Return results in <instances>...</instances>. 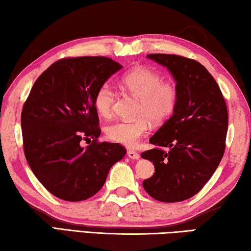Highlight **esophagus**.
Returning a JSON list of instances; mask_svg holds the SVG:
<instances>
[{"instance_id": "obj_1", "label": "esophagus", "mask_w": 251, "mask_h": 251, "mask_svg": "<svg viewBox=\"0 0 251 251\" xmlns=\"http://www.w3.org/2000/svg\"><path fill=\"white\" fill-rule=\"evenodd\" d=\"M128 156L130 157V159H132V160H139V159H140V154H139V153L133 151V150L128 151Z\"/></svg>"}]
</instances>
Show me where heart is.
<instances>
[{"mask_svg":"<svg viewBox=\"0 0 251 251\" xmlns=\"http://www.w3.org/2000/svg\"><path fill=\"white\" fill-rule=\"evenodd\" d=\"M122 87L135 98L140 99L138 120H120L107 128V137L122 146L132 148L140 138L148 133L150 121L161 123L172 116L177 103V90L172 82L162 81L159 74L148 68L139 67L125 75ZM116 100L114 91L102 85L96 91L94 105L99 116L111 117Z\"/></svg>","mask_w":251,"mask_h":251,"instance_id":"heart-1","label":"heart"}]
</instances>
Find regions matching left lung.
<instances>
[{"label":"left lung","mask_w":251,"mask_h":251,"mask_svg":"<svg viewBox=\"0 0 251 251\" xmlns=\"http://www.w3.org/2000/svg\"><path fill=\"white\" fill-rule=\"evenodd\" d=\"M147 57L172 75L177 103L172 117L150 139L157 148L141 154L155 169L143 187L156 201H182L197 194L221 163L228 129L226 102L217 82L199 61L166 54Z\"/></svg>","instance_id":"obj_1"}]
</instances>
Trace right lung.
I'll use <instances>...</instances> for the list:
<instances>
[{"label": "right lung", "mask_w": 251, "mask_h": 251, "mask_svg": "<svg viewBox=\"0 0 251 251\" xmlns=\"http://www.w3.org/2000/svg\"><path fill=\"white\" fill-rule=\"evenodd\" d=\"M122 68L108 57L64 58L35 81L21 116L24 153L48 192L68 201L98 193L111 166L126 155L118 143L97 142L101 131L94 98ZM93 139L87 148L82 139Z\"/></svg>", "instance_id": "obj_1"}]
</instances>
